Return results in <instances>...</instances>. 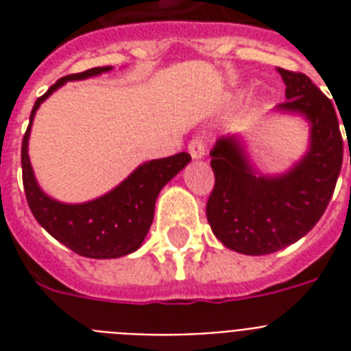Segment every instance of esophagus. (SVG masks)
Listing matches in <instances>:
<instances>
[{"label":"esophagus","instance_id":"1","mask_svg":"<svg viewBox=\"0 0 351 351\" xmlns=\"http://www.w3.org/2000/svg\"><path fill=\"white\" fill-rule=\"evenodd\" d=\"M187 149H189V153H191L193 158H202L204 154H206V142H204V138L195 136L191 142H189Z\"/></svg>","mask_w":351,"mask_h":351}]
</instances>
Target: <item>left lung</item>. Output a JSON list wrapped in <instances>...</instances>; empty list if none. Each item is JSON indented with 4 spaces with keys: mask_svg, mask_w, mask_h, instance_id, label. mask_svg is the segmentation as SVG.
Instances as JSON below:
<instances>
[{
    "mask_svg": "<svg viewBox=\"0 0 351 351\" xmlns=\"http://www.w3.org/2000/svg\"><path fill=\"white\" fill-rule=\"evenodd\" d=\"M288 100L280 111L311 123L310 153L282 176H256L234 138L211 149L215 187L206 215L215 237L244 255H267L302 239L326 211L343 165V136L333 101L306 74L278 67ZM351 164V153H350Z\"/></svg>",
    "mask_w": 351,
    "mask_h": 351,
    "instance_id": "left-lung-1",
    "label": "left lung"
}]
</instances>
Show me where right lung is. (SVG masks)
<instances>
[{"label": "right lung", "mask_w": 351, "mask_h": 351, "mask_svg": "<svg viewBox=\"0 0 351 351\" xmlns=\"http://www.w3.org/2000/svg\"><path fill=\"white\" fill-rule=\"evenodd\" d=\"M111 67H95L78 74L63 76L36 100L27 132L21 143V169L27 204L34 219L49 233L69 250L89 258H118L129 255L142 245L149 228L153 224L154 202L160 189L180 173L191 156L178 153L167 158L145 162L121 182L117 189L85 204H62L52 200L36 184L34 173L30 167L29 134L38 107L45 98L71 80H84L96 74L107 73Z\"/></svg>", "instance_id": "obj_1"}]
</instances>
